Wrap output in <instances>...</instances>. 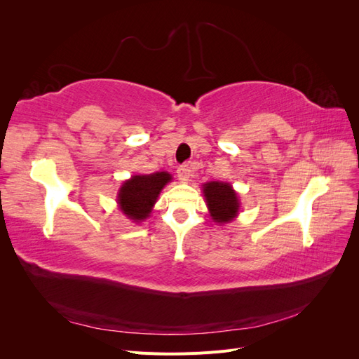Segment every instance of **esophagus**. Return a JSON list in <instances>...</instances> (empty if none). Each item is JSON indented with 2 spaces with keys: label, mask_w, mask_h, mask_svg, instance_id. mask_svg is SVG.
<instances>
[{
  "label": "esophagus",
  "mask_w": 359,
  "mask_h": 359,
  "mask_svg": "<svg viewBox=\"0 0 359 359\" xmlns=\"http://www.w3.org/2000/svg\"><path fill=\"white\" fill-rule=\"evenodd\" d=\"M177 175H178V180L181 182H187L191 177H193V169H191V165H182L178 168L177 170Z\"/></svg>",
  "instance_id": "obj_1"
}]
</instances>
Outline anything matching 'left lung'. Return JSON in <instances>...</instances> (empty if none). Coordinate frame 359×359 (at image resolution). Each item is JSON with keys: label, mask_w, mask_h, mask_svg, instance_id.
<instances>
[{"label": "left lung", "mask_w": 359, "mask_h": 359, "mask_svg": "<svg viewBox=\"0 0 359 359\" xmlns=\"http://www.w3.org/2000/svg\"><path fill=\"white\" fill-rule=\"evenodd\" d=\"M203 196L208 205L210 215L215 223H229L240 211L238 194L229 182L211 181L203 184Z\"/></svg>", "instance_id": "left-lung-1"}]
</instances>
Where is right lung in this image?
<instances>
[{"label": "right lung", "instance_id": "obj_1", "mask_svg": "<svg viewBox=\"0 0 359 359\" xmlns=\"http://www.w3.org/2000/svg\"><path fill=\"white\" fill-rule=\"evenodd\" d=\"M172 180L168 172H156L149 175H133L118 191V206L127 219L135 223L149 217L163 187Z\"/></svg>", "mask_w": 359, "mask_h": 359}]
</instances>
